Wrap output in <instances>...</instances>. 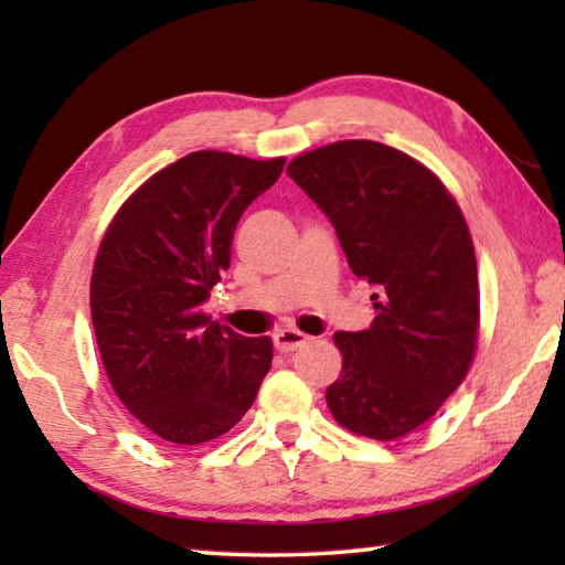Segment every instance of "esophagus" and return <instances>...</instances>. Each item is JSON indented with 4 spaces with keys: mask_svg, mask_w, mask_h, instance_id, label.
<instances>
[{
    "mask_svg": "<svg viewBox=\"0 0 565 565\" xmlns=\"http://www.w3.org/2000/svg\"><path fill=\"white\" fill-rule=\"evenodd\" d=\"M303 343H309V337H306V333H301V331H296V329H281V331L274 333V347H276V351H281V353H291L296 349H301Z\"/></svg>",
    "mask_w": 565,
    "mask_h": 565,
    "instance_id": "1",
    "label": "esophagus"
}]
</instances>
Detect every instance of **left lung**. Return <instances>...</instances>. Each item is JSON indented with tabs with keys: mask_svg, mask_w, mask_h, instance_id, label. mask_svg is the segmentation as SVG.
I'll use <instances>...</instances> for the list:
<instances>
[{
	"mask_svg": "<svg viewBox=\"0 0 565 565\" xmlns=\"http://www.w3.org/2000/svg\"><path fill=\"white\" fill-rule=\"evenodd\" d=\"M289 177L337 228L351 271L376 294L366 331H339L327 404L343 428L394 441L426 424L468 374L478 337L476 252L431 171L369 139L306 151Z\"/></svg>",
	"mask_w": 565,
	"mask_h": 565,
	"instance_id": "left-lung-1",
	"label": "left lung"
}]
</instances>
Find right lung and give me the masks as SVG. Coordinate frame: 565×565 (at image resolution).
Wrapping results in <instances>:
<instances>
[{"instance_id": "obj_1", "label": "right lung", "mask_w": 565, "mask_h": 565, "mask_svg": "<svg viewBox=\"0 0 565 565\" xmlns=\"http://www.w3.org/2000/svg\"><path fill=\"white\" fill-rule=\"evenodd\" d=\"M286 159L191 151L114 216L92 274V323L121 404L151 434L206 444L252 408L274 347L204 317L244 209Z\"/></svg>"}]
</instances>
